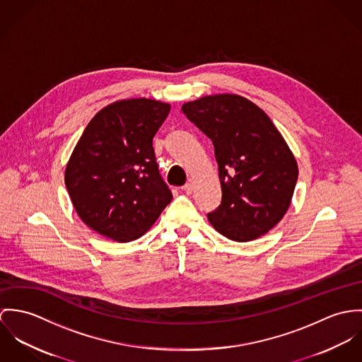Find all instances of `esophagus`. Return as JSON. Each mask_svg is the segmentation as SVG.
<instances>
[{"label":"esophagus","mask_w":362,"mask_h":362,"mask_svg":"<svg viewBox=\"0 0 362 362\" xmlns=\"http://www.w3.org/2000/svg\"><path fill=\"white\" fill-rule=\"evenodd\" d=\"M183 190H185L187 194H192V193H193V190H194L193 183H186V185L183 186Z\"/></svg>","instance_id":"obj_1"}]
</instances>
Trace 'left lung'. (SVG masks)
I'll use <instances>...</instances> for the list:
<instances>
[{"mask_svg": "<svg viewBox=\"0 0 362 362\" xmlns=\"http://www.w3.org/2000/svg\"><path fill=\"white\" fill-rule=\"evenodd\" d=\"M214 144L222 202L208 221L230 240L258 239L287 212L297 161L269 117L238 94H214L182 105Z\"/></svg>", "mask_w": 362, "mask_h": 362, "instance_id": "obj_1", "label": "left lung"}]
</instances>
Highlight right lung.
I'll use <instances>...</instances> for the list:
<instances>
[{
    "label": "right lung",
    "instance_id": "obj_1",
    "mask_svg": "<svg viewBox=\"0 0 362 362\" xmlns=\"http://www.w3.org/2000/svg\"><path fill=\"white\" fill-rule=\"evenodd\" d=\"M170 105L150 98L115 101L88 122L65 169V185L81 221L126 243L143 236L172 201L153 139Z\"/></svg>",
    "mask_w": 362,
    "mask_h": 362
}]
</instances>
